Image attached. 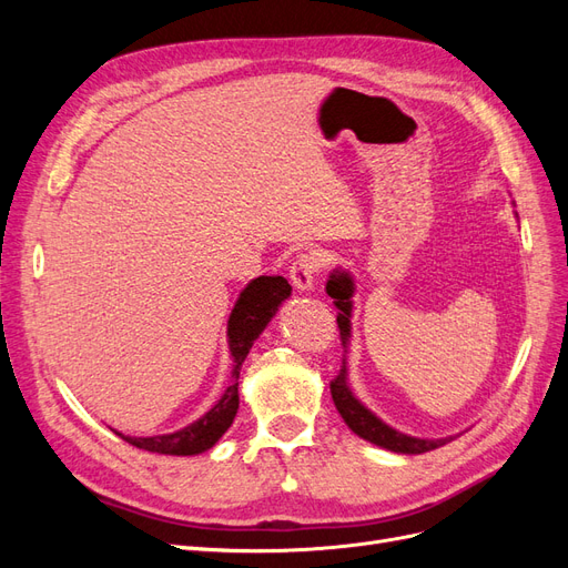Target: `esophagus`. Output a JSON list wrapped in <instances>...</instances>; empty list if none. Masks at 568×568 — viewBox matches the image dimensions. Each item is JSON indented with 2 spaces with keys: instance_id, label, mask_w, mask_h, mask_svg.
I'll return each instance as SVG.
<instances>
[{
  "instance_id": "obj_1",
  "label": "esophagus",
  "mask_w": 568,
  "mask_h": 568,
  "mask_svg": "<svg viewBox=\"0 0 568 568\" xmlns=\"http://www.w3.org/2000/svg\"><path fill=\"white\" fill-rule=\"evenodd\" d=\"M324 255L320 251H303L294 257L288 267V280L298 291H311L315 286L317 274L324 267Z\"/></svg>"
}]
</instances>
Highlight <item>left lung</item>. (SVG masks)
Wrapping results in <instances>:
<instances>
[{
    "label": "left lung",
    "instance_id": "8db88e82",
    "mask_svg": "<svg viewBox=\"0 0 568 568\" xmlns=\"http://www.w3.org/2000/svg\"><path fill=\"white\" fill-rule=\"evenodd\" d=\"M326 294L334 298V305L338 307V329H341V343L346 346V341L351 336V296H353V282L348 274H332V280L326 282ZM332 388V398L336 409L341 412L343 422H346L353 432L365 438L374 445H382L386 450L393 453H405V455H422L428 450H436L440 445H445L448 440H422V438H412L405 436L400 432H395V428L386 426L382 419H376L372 412L359 405L355 395L351 393L348 384H346V363H341L338 374L329 382Z\"/></svg>",
    "mask_w": 568,
    "mask_h": 568
}]
</instances>
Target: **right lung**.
<instances>
[{"label":"right lung","instance_id":"right-lung-1","mask_svg":"<svg viewBox=\"0 0 568 568\" xmlns=\"http://www.w3.org/2000/svg\"><path fill=\"white\" fill-rule=\"evenodd\" d=\"M288 294H291V284L284 277H257L242 291V296H239L227 324L230 351L234 357L232 384L227 386L225 395H222L211 412H205L199 422L184 426L178 434L153 436V438H132L123 434L118 436L125 438L130 445H134V448L146 450V453H159V455H199L203 450L213 448L236 417L239 369H242V363L246 359L253 341L261 336L272 315L277 313L280 303L288 298Z\"/></svg>","mask_w":568,"mask_h":568}]
</instances>
